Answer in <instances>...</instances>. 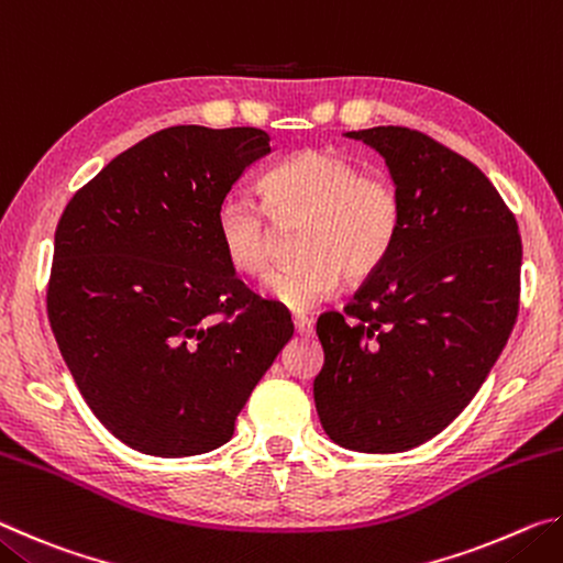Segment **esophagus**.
Listing matches in <instances>:
<instances>
[{
  "label": "esophagus",
  "instance_id": "esophagus-1",
  "mask_svg": "<svg viewBox=\"0 0 563 563\" xmlns=\"http://www.w3.org/2000/svg\"><path fill=\"white\" fill-rule=\"evenodd\" d=\"M292 325H295V332H298L300 338H310L312 335V322L305 318V316H295L292 318Z\"/></svg>",
  "mask_w": 563,
  "mask_h": 563
}]
</instances>
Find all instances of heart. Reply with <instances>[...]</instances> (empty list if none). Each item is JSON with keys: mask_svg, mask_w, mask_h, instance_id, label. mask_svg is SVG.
Masks as SVG:
<instances>
[{"mask_svg": "<svg viewBox=\"0 0 563 563\" xmlns=\"http://www.w3.org/2000/svg\"><path fill=\"white\" fill-rule=\"evenodd\" d=\"M258 196L275 225H298L292 253L263 280L268 298L292 310L330 298L345 275L362 283L383 268L405 225V198L393 178L362 174L355 158L335 148H305L258 180ZM261 206L223 201L216 238L231 271L258 278L271 265L275 228Z\"/></svg>", "mask_w": 563, "mask_h": 563, "instance_id": "obj_1", "label": "heart"}]
</instances>
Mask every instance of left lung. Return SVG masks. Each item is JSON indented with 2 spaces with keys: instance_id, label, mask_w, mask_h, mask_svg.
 Returning a JSON list of instances; mask_svg holds the SVG:
<instances>
[{
  "instance_id": "left-lung-1",
  "label": "left lung",
  "mask_w": 563,
  "mask_h": 563,
  "mask_svg": "<svg viewBox=\"0 0 563 563\" xmlns=\"http://www.w3.org/2000/svg\"><path fill=\"white\" fill-rule=\"evenodd\" d=\"M379 151L405 198L393 255L345 312L318 318L316 407L332 442L405 452L472 402L519 312L521 235L472 161L422 131H347Z\"/></svg>"
}]
</instances>
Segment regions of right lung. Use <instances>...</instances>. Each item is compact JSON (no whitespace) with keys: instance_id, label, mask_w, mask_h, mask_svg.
Here are the masks:
<instances>
[{"instance_id":"1","label":"right lung","mask_w":563,"mask_h":563,"mask_svg":"<svg viewBox=\"0 0 563 563\" xmlns=\"http://www.w3.org/2000/svg\"><path fill=\"white\" fill-rule=\"evenodd\" d=\"M268 154L271 136L253 126H170L64 208L52 332L91 412L133 450H218L292 338L290 316L235 278L216 238L218 206Z\"/></svg>"}]
</instances>
